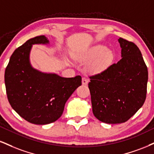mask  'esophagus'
<instances>
[{"label":"esophagus","mask_w":154,"mask_h":154,"mask_svg":"<svg viewBox=\"0 0 154 154\" xmlns=\"http://www.w3.org/2000/svg\"><path fill=\"white\" fill-rule=\"evenodd\" d=\"M88 82H89V79L87 78V77H82V85H88Z\"/></svg>","instance_id":"34e87169"}]
</instances>
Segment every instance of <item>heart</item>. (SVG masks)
Segmentation results:
<instances>
[{"label": "heart", "mask_w": 154, "mask_h": 154, "mask_svg": "<svg viewBox=\"0 0 154 154\" xmlns=\"http://www.w3.org/2000/svg\"><path fill=\"white\" fill-rule=\"evenodd\" d=\"M95 59L90 64V69L92 72H99L106 69L113 59V54L107 51V47L97 45L90 50V52L83 58V61L89 62Z\"/></svg>", "instance_id": "1"}]
</instances>
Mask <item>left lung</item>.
Returning <instances> with one entry per match:
<instances>
[{"instance_id": "left-lung-1", "label": "left lung", "mask_w": 154, "mask_h": 154, "mask_svg": "<svg viewBox=\"0 0 154 154\" xmlns=\"http://www.w3.org/2000/svg\"><path fill=\"white\" fill-rule=\"evenodd\" d=\"M122 59L103 72L90 76L92 112L101 122L125 123L143 106L146 98L148 69L138 47L118 39Z\"/></svg>"}]
</instances>
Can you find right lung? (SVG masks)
<instances>
[{
    "label": "right lung",
    "instance_id": "add662e5",
    "mask_svg": "<svg viewBox=\"0 0 154 154\" xmlns=\"http://www.w3.org/2000/svg\"><path fill=\"white\" fill-rule=\"evenodd\" d=\"M44 36L30 38L17 48L5 68L7 97L12 108L24 120L46 125L61 117L66 100L82 85V77L65 78L33 69L29 63L32 44H47Z\"/></svg>",
    "mask_w": 154,
    "mask_h": 154
}]
</instances>
